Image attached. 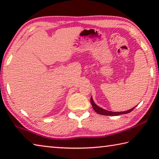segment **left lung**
<instances>
[{
    "label": "left lung",
    "instance_id": "left-lung-1",
    "mask_svg": "<svg viewBox=\"0 0 159 159\" xmlns=\"http://www.w3.org/2000/svg\"><path fill=\"white\" fill-rule=\"evenodd\" d=\"M90 102L91 104H92V106H93V109L95 110V111L98 113L99 114H101V115H106V116H118V115H121V114H128V113L131 112L135 108L136 106L133 107V109H131L130 110H128V111H122V112H113V111H107L105 109H103L100 108V107H99L97 104H95V102H94L93 99H92V98H90Z\"/></svg>",
    "mask_w": 159,
    "mask_h": 159
}]
</instances>
